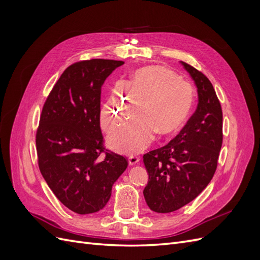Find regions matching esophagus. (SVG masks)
Masks as SVG:
<instances>
[{
    "label": "esophagus",
    "instance_id": "34e87169",
    "mask_svg": "<svg viewBox=\"0 0 260 260\" xmlns=\"http://www.w3.org/2000/svg\"><path fill=\"white\" fill-rule=\"evenodd\" d=\"M140 161V156H138V155H130L129 156V165H136V164H138Z\"/></svg>",
    "mask_w": 260,
    "mask_h": 260
}]
</instances>
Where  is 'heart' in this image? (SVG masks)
<instances>
[{"mask_svg":"<svg viewBox=\"0 0 260 260\" xmlns=\"http://www.w3.org/2000/svg\"><path fill=\"white\" fill-rule=\"evenodd\" d=\"M139 104L140 113L108 137L109 145L117 152L139 153L152 142L155 133L160 138L176 133L192 112L193 85L166 67L140 68L117 86L102 107V128L112 130Z\"/></svg>","mask_w":260,"mask_h":260,"instance_id":"1","label":"heart"}]
</instances>
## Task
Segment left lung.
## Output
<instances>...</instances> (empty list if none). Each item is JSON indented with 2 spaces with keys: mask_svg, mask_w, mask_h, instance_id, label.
<instances>
[{
  "mask_svg": "<svg viewBox=\"0 0 260 260\" xmlns=\"http://www.w3.org/2000/svg\"><path fill=\"white\" fill-rule=\"evenodd\" d=\"M181 64L198 88V108L175 139L143 156L148 174L144 199L161 214L198 198L215 175L222 145V109L214 86L198 69Z\"/></svg>",
  "mask_w": 260,
  "mask_h": 260,
  "instance_id": "obj_1",
  "label": "left lung"
}]
</instances>
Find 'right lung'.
<instances>
[{"label":"right lung","instance_id":"obj_1","mask_svg":"<svg viewBox=\"0 0 260 260\" xmlns=\"http://www.w3.org/2000/svg\"><path fill=\"white\" fill-rule=\"evenodd\" d=\"M121 60L94 58L65 69L42 108L37 130L38 164L54 195L79 215L103 209L128 166L104 147L101 90Z\"/></svg>","mask_w":260,"mask_h":260}]
</instances>
